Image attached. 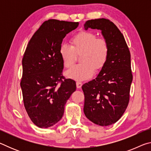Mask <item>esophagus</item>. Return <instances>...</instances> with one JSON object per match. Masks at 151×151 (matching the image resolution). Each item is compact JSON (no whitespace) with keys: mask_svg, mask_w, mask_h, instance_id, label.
Masks as SVG:
<instances>
[{"mask_svg":"<svg viewBox=\"0 0 151 151\" xmlns=\"http://www.w3.org/2000/svg\"><path fill=\"white\" fill-rule=\"evenodd\" d=\"M82 85H83V83H82L81 82H76V87L78 88H81Z\"/></svg>","mask_w":151,"mask_h":151,"instance_id":"obj_1","label":"esophagus"}]
</instances>
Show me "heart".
I'll return each mask as SVG.
<instances>
[{
	"label": "heart",
	"instance_id": "heart-1",
	"mask_svg": "<svg viewBox=\"0 0 151 151\" xmlns=\"http://www.w3.org/2000/svg\"><path fill=\"white\" fill-rule=\"evenodd\" d=\"M71 46H60L59 54L64 66L70 68L76 60V55H81V64L67 71L68 77L76 81L90 78L94 71L99 72L104 68L109 57L110 46L104 38H97L91 32H81L70 40Z\"/></svg>",
	"mask_w": 151,
	"mask_h": 151
}]
</instances>
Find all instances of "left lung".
Listing matches in <instances>:
<instances>
[{
  "instance_id": "left-lung-1",
  "label": "left lung",
  "mask_w": 151,
  "mask_h": 151,
  "mask_svg": "<svg viewBox=\"0 0 151 151\" xmlns=\"http://www.w3.org/2000/svg\"><path fill=\"white\" fill-rule=\"evenodd\" d=\"M84 27L85 30H101L110 46L105 66L95 79L82 86L84 112L93 123L109 126L121 119L129 103L132 81L131 53L123 35L109 20H89Z\"/></svg>"
}]
</instances>
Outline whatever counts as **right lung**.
I'll return each instance as SVG.
<instances>
[{
    "label": "right lung",
    "mask_w": 151,
    "mask_h": 151,
    "mask_svg": "<svg viewBox=\"0 0 151 151\" xmlns=\"http://www.w3.org/2000/svg\"><path fill=\"white\" fill-rule=\"evenodd\" d=\"M78 26V22L48 20L35 32L25 50L20 81L24 106L40 128L60 121L66 101L76 91V82L63 76L59 50L64 38Z\"/></svg>",
    "instance_id": "obj_1"
}]
</instances>
